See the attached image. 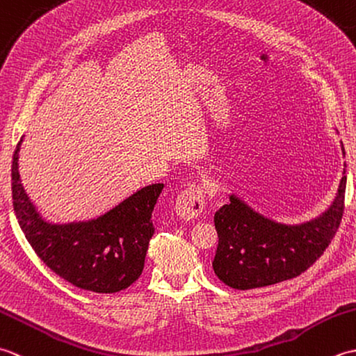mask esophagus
I'll return each instance as SVG.
<instances>
[{"label": "esophagus", "instance_id": "1", "mask_svg": "<svg viewBox=\"0 0 356 356\" xmlns=\"http://www.w3.org/2000/svg\"><path fill=\"white\" fill-rule=\"evenodd\" d=\"M176 213L184 220H194L202 211L205 209V191L200 185H190L177 195L176 199Z\"/></svg>", "mask_w": 356, "mask_h": 356}]
</instances>
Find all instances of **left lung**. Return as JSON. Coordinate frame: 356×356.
Wrapping results in <instances>:
<instances>
[{
	"mask_svg": "<svg viewBox=\"0 0 356 356\" xmlns=\"http://www.w3.org/2000/svg\"><path fill=\"white\" fill-rule=\"evenodd\" d=\"M341 148L344 153L343 143ZM343 174L332 205L301 225L277 223L231 194L228 205L214 214L218 234L213 261L216 275L234 289L248 291L303 274L326 251L341 223L346 170Z\"/></svg>",
	"mask_w": 356,
	"mask_h": 356,
	"instance_id": "1",
	"label": "left lung"
}]
</instances>
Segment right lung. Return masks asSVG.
Returning a JSON list of instances; mask_svg holds the SVG:
<instances>
[{"label":"right lung","instance_id":"1","mask_svg":"<svg viewBox=\"0 0 356 356\" xmlns=\"http://www.w3.org/2000/svg\"><path fill=\"white\" fill-rule=\"evenodd\" d=\"M18 142L12 162L13 209L36 255L65 282L96 293L127 289L143 270L151 214L163 184L148 185L113 209L87 222L55 225L45 222L30 202L18 171Z\"/></svg>","mask_w":356,"mask_h":356}]
</instances>
